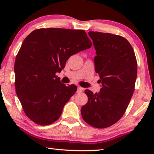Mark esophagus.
Here are the masks:
<instances>
[{
  "instance_id": "34e87169",
  "label": "esophagus",
  "mask_w": 154,
  "mask_h": 154,
  "mask_svg": "<svg viewBox=\"0 0 154 154\" xmlns=\"http://www.w3.org/2000/svg\"><path fill=\"white\" fill-rule=\"evenodd\" d=\"M82 91H83V88H82V87H78L77 93H80V92H82Z\"/></svg>"
}]
</instances>
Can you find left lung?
Returning a JSON list of instances; mask_svg holds the SVG:
<instances>
[{
	"instance_id": "8db88e82",
	"label": "left lung",
	"mask_w": 154,
	"mask_h": 154,
	"mask_svg": "<svg viewBox=\"0 0 154 154\" xmlns=\"http://www.w3.org/2000/svg\"><path fill=\"white\" fill-rule=\"evenodd\" d=\"M88 35L96 50L95 72L102 86L97 93L85 90L88 102L81 114L89 125L104 128L114 125L126 112L134 91L137 62L133 47L124 37L99 32Z\"/></svg>"
}]
</instances>
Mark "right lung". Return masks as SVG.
I'll use <instances>...</instances> for the list:
<instances>
[{"label": "right lung", "instance_id": "obj_1", "mask_svg": "<svg viewBox=\"0 0 154 154\" xmlns=\"http://www.w3.org/2000/svg\"><path fill=\"white\" fill-rule=\"evenodd\" d=\"M84 30L40 28L21 45L15 61V90L26 115L39 125L59 119L65 105L77 90L56 75L70 56L91 48Z\"/></svg>", "mask_w": 154, "mask_h": 154}]
</instances>
